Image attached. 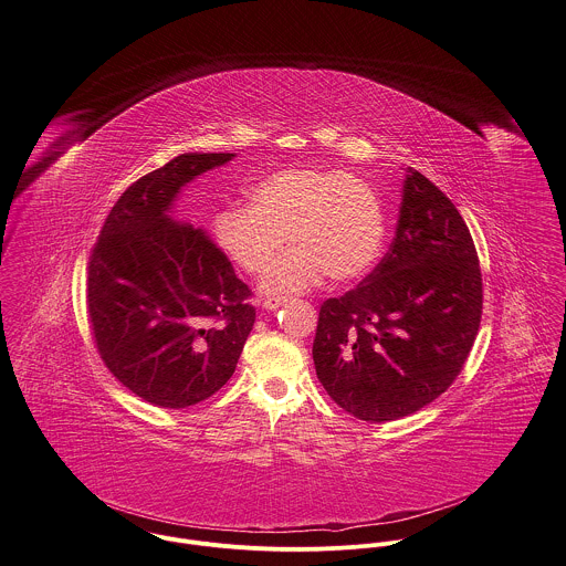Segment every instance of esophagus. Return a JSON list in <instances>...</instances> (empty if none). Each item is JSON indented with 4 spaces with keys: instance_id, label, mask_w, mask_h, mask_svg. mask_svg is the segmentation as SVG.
<instances>
[{
    "instance_id": "1",
    "label": "esophagus",
    "mask_w": 566,
    "mask_h": 566,
    "mask_svg": "<svg viewBox=\"0 0 566 566\" xmlns=\"http://www.w3.org/2000/svg\"><path fill=\"white\" fill-rule=\"evenodd\" d=\"M286 304V297H269V300H264V308L266 311H277L280 306H284Z\"/></svg>"
}]
</instances>
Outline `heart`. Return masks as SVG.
Wrapping results in <instances>:
<instances>
[{
  "instance_id": "obj_1",
  "label": "heart",
  "mask_w": 566,
  "mask_h": 566,
  "mask_svg": "<svg viewBox=\"0 0 566 566\" xmlns=\"http://www.w3.org/2000/svg\"><path fill=\"white\" fill-rule=\"evenodd\" d=\"M247 208L214 219L217 244L238 269L258 275L281 243L292 247L264 273V295H291L363 275L380 253L385 214L374 188L356 175L313 166L282 168L247 190Z\"/></svg>"
}]
</instances>
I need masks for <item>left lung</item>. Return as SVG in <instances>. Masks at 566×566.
<instances>
[{"mask_svg": "<svg viewBox=\"0 0 566 566\" xmlns=\"http://www.w3.org/2000/svg\"><path fill=\"white\" fill-rule=\"evenodd\" d=\"M481 271L451 199L405 168L396 238L349 293L324 302L313 360L328 396L365 422H389L442 396L481 324Z\"/></svg>", "mask_w": 566, "mask_h": 566, "instance_id": "obj_1", "label": "left lung"}]
</instances>
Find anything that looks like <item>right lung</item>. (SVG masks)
<instances>
[{
	"mask_svg": "<svg viewBox=\"0 0 566 566\" xmlns=\"http://www.w3.org/2000/svg\"><path fill=\"white\" fill-rule=\"evenodd\" d=\"M233 153H184L135 181L90 258L87 304L98 352L142 400L186 409L231 378L255 311L212 238L172 219L181 190Z\"/></svg>",
	"mask_w": 566,
	"mask_h": 566,
	"instance_id": "obj_1",
	"label": "right lung"
}]
</instances>
